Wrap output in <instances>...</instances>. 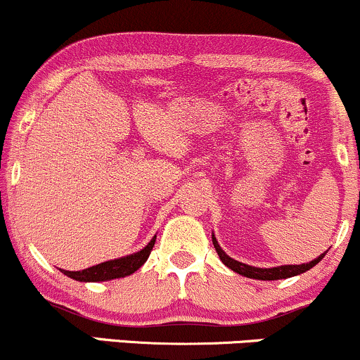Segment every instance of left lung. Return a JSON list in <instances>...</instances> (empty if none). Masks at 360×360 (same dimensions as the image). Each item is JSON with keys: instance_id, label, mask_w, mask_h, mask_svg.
I'll use <instances>...</instances> for the list:
<instances>
[{"instance_id": "left-lung-1", "label": "left lung", "mask_w": 360, "mask_h": 360, "mask_svg": "<svg viewBox=\"0 0 360 360\" xmlns=\"http://www.w3.org/2000/svg\"><path fill=\"white\" fill-rule=\"evenodd\" d=\"M212 240H213L214 250L218 252V257L221 259V262L225 264V266L229 267V269H232L233 272H237V274L245 276V278L260 279V281L286 279V278H292V276L303 274V272H307V271L311 269L313 266H316V264L320 262V260L323 259L325 254H326V252H325V254H321L320 257H316L315 260H311V262L298 264V266H279V267H269V269H262V267L247 266V264L238 262V260L229 257V255H226L225 252H223L221 247L218 245V242H217V238H214V235H212Z\"/></svg>"}]
</instances>
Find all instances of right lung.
Listing matches in <instances>:
<instances>
[{
	"instance_id": "obj_1",
	"label": "right lung",
	"mask_w": 360,
	"mask_h": 360,
	"mask_svg": "<svg viewBox=\"0 0 360 360\" xmlns=\"http://www.w3.org/2000/svg\"><path fill=\"white\" fill-rule=\"evenodd\" d=\"M155 243V235L150 242L143 247L142 250L135 252V254L127 255V257H120L113 260H106V262L98 264V266L88 267L84 271H64L68 278L81 281V283H100V281H110V279H118L125 278V276L134 274L135 271L146 264V260L150 255L152 247Z\"/></svg>"
}]
</instances>
